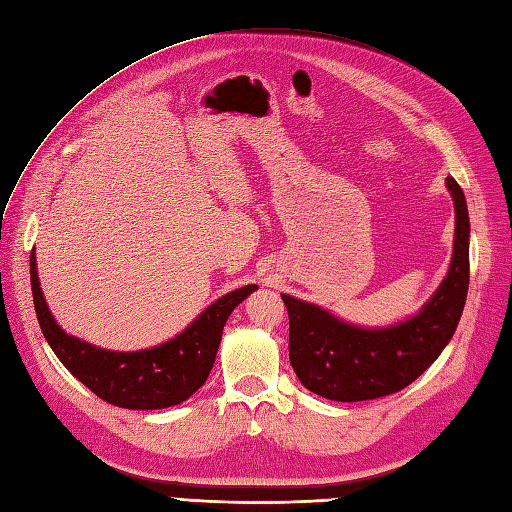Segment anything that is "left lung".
I'll return each instance as SVG.
<instances>
[{"label":"left lung","mask_w":512,"mask_h":512,"mask_svg":"<svg viewBox=\"0 0 512 512\" xmlns=\"http://www.w3.org/2000/svg\"><path fill=\"white\" fill-rule=\"evenodd\" d=\"M455 241L448 273L421 312L391 327H356L290 294V365L307 391L333 401H365L397 393L438 359L457 329L470 284V218L453 177Z\"/></svg>","instance_id":"1"}]
</instances>
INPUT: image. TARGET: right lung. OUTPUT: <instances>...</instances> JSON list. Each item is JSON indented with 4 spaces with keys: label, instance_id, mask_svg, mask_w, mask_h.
<instances>
[{
    "label": "right lung",
    "instance_id": "obj_1",
    "mask_svg": "<svg viewBox=\"0 0 512 512\" xmlns=\"http://www.w3.org/2000/svg\"><path fill=\"white\" fill-rule=\"evenodd\" d=\"M29 273L40 329L57 359L91 393L128 410H162L192 397L209 378L232 309L258 290L256 284H247L224 294L160 346L115 352L87 344L59 327L40 288L36 252L29 258Z\"/></svg>",
    "mask_w": 512,
    "mask_h": 512
}]
</instances>
